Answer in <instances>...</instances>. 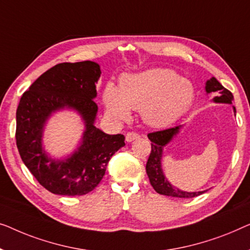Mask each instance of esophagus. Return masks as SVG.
Segmentation results:
<instances>
[{
	"label": "esophagus",
	"mask_w": 250,
	"mask_h": 250,
	"mask_svg": "<svg viewBox=\"0 0 250 250\" xmlns=\"http://www.w3.org/2000/svg\"><path fill=\"white\" fill-rule=\"evenodd\" d=\"M139 135L138 133H136V132H128L125 135V140L128 143H130V142H132V140H136V139H138L139 138Z\"/></svg>",
	"instance_id": "obj_1"
}]
</instances>
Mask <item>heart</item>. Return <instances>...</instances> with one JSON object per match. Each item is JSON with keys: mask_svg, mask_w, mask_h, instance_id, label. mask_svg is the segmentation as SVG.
I'll list each match as a JSON object with an SVG mask.
<instances>
[{"mask_svg": "<svg viewBox=\"0 0 250 250\" xmlns=\"http://www.w3.org/2000/svg\"><path fill=\"white\" fill-rule=\"evenodd\" d=\"M195 100V88L187 79L168 69H150L125 75L119 88L108 83L103 89L107 113L118 120H126L131 110H142L147 125L164 126L177 121Z\"/></svg>", "mask_w": 250, "mask_h": 250, "instance_id": "obj_1", "label": "heart"}]
</instances>
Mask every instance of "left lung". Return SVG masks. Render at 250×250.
<instances>
[{
	"instance_id": "obj_1",
	"label": "left lung",
	"mask_w": 250,
	"mask_h": 250,
	"mask_svg": "<svg viewBox=\"0 0 250 250\" xmlns=\"http://www.w3.org/2000/svg\"><path fill=\"white\" fill-rule=\"evenodd\" d=\"M205 89L206 93L220 94V96H215L213 98V101L215 103L231 104L232 101H233V95H232L231 91L224 88L214 77L209 80H207ZM233 111L235 112V107H233ZM181 126L182 125H177L173 126V128L160 130V131L150 132L147 135L150 142H152V150H150L148 161L146 163V172L149 178L150 185H152L154 190L159 192V194L171 197H178V198H194V197L202 195L206 190L188 192L175 188L165 178L161 167L162 154H163L164 146H167L171 142L172 138L179 132Z\"/></svg>"
}]
</instances>
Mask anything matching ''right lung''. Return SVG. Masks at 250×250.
Returning a JSON list of instances; mask_svg holds the SVG:
<instances>
[{
    "instance_id": "right-lung-1",
    "label": "right lung",
    "mask_w": 250,
    "mask_h": 250,
    "mask_svg": "<svg viewBox=\"0 0 250 250\" xmlns=\"http://www.w3.org/2000/svg\"><path fill=\"white\" fill-rule=\"evenodd\" d=\"M100 65L93 61L60 63L44 72L24 91L17 108L16 140L21 160L48 191L82 196L103 179L113 154L124 147L125 136L107 135L94 125L97 113L96 85ZM69 107L85 121L79 149L64 160L50 159L41 146L42 129L53 111Z\"/></svg>"
}]
</instances>
